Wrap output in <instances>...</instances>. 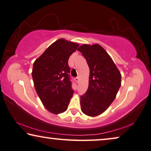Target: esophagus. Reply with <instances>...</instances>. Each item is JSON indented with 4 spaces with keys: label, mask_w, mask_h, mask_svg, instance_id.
<instances>
[{
    "label": "esophagus",
    "mask_w": 151,
    "mask_h": 151,
    "mask_svg": "<svg viewBox=\"0 0 151 151\" xmlns=\"http://www.w3.org/2000/svg\"><path fill=\"white\" fill-rule=\"evenodd\" d=\"M79 80H80V78H79V77H78V76H77V77L75 78V81H76L77 82V83L79 82Z\"/></svg>",
    "instance_id": "esophagus-1"
}]
</instances>
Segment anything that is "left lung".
I'll use <instances>...</instances> for the list:
<instances>
[{
  "label": "left lung",
  "mask_w": 151,
  "mask_h": 151,
  "mask_svg": "<svg viewBox=\"0 0 151 151\" xmlns=\"http://www.w3.org/2000/svg\"><path fill=\"white\" fill-rule=\"evenodd\" d=\"M77 50L82 52L90 68L88 89L81 96V111L94 117L106 111L114 101L121 86V74L99 44H83Z\"/></svg>",
  "instance_id": "obj_1"
}]
</instances>
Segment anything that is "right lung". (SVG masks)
I'll use <instances>...</instances> for the list:
<instances>
[{
	"mask_svg": "<svg viewBox=\"0 0 151 151\" xmlns=\"http://www.w3.org/2000/svg\"><path fill=\"white\" fill-rule=\"evenodd\" d=\"M79 44L57 40L34 61L32 77L44 107L54 114L66 111L74 91L70 81L68 59Z\"/></svg>",
	"mask_w": 151,
	"mask_h": 151,
	"instance_id": "obj_1",
	"label": "right lung"
}]
</instances>
